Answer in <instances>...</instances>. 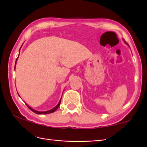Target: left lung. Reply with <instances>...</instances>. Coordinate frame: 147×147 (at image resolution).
<instances>
[{
    "instance_id": "obj_1",
    "label": "left lung",
    "mask_w": 147,
    "mask_h": 147,
    "mask_svg": "<svg viewBox=\"0 0 147 147\" xmlns=\"http://www.w3.org/2000/svg\"><path fill=\"white\" fill-rule=\"evenodd\" d=\"M124 42H125V43H126V44H127V45H128V44H127V43H126V42H125V41H124Z\"/></svg>"
}]
</instances>
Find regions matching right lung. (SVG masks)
Wrapping results in <instances>:
<instances>
[{"instance_id": "1", "label": "right lung", "mask_w": 147, "mask_h": 147, "mask_svg": "<svg viewBox=\"0 0 147 147\" xmlns=\"http://www.w3.org/2000/svg\"><path fill=\"white\" fill-rule=\"evenodd\" d=\"M20 49H19V53H20ZM18 57H19V56H18ZM18 57L17 58V59H16V63H15V67H16V62H17V59H18ZM14 67V68H15ZM19 95V94H18ZM60 103H61V99H60V101H59V102H58V104L57 105V106H55L54 108H53L52 109H51V110H48V111H37V110H34L33 109H32L31 107H30L29 106V105H28V104H26V105H27V107L30 109L31 111H32L33 112H34L35 113H37V114H39V115H44V114H49V113H53V112H54V111L58 108V107L60 106Z\"/></svg>"}]
</instances>
